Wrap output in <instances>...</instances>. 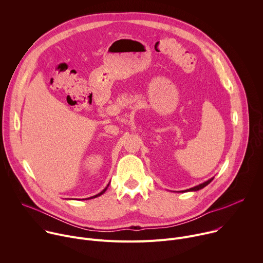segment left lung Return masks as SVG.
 <instances>
[{
  "instance_id": "1",
  "label": "left lung",
  "mask_w": 263,
  "mask_h": 263,
  "mask_svg": "<svg viewBox=\"0 0 263 263\" xmlns=\"http://www.w3.org/2000/svg\"><path fill=\"white\" fill-rule=\"evenodd\" d=\"M213 180V178L212 179H210V180H208V181H206V182H204V183H202V184H200V185H198V186H195V187H193V189H190L189 191H185V192H193V191H199V190H202L203 187H205L206 185H208L211 181ZM184 192V191H183Z\"/></svg>"
}]
</instances>
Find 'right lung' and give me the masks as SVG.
Wrapping results in <instances>:
<instances>
[{
  "label": "right lung",
  "mask_w": 263,
  "mask_h": 263,
  "mask_svg": "<svg viewBox=\"0 0 263 263\" xmlns=\"http://www.w3.org/2000/svg\"><path fill=\"white\" fill-rule=\"evenodd\" d=\"M109 185V184H108ZM108 185H107V187H108ZM107 187H106V189L105 190H103L100 194H98V195H96V196H93V197H90V198H88V199H93V198H97V197H99V196H101V195H103L105 192H106V190H107ZM85 200H87V199H85Z\"/></svg>",
  "instance_id": "right-lung-1"
}]
</instances>
